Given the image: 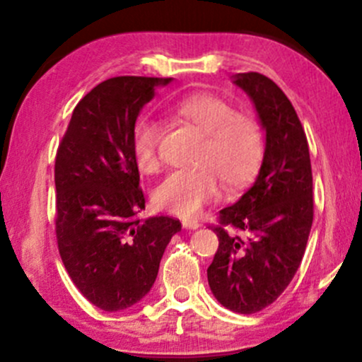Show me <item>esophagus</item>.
<instances>
[{
    "label": "esophagus",
    "instance_id": "34e87169",
    "mask_svg": "<svg viewBox=\"0 0 362 362\" xmlns=\"http://www.w3.org/2000/svg\"><path fill=\"white\" fill-rule=\"evenodd\" d=\"M182 226H184L185 230H197V228L201 226V223H199L197 219H184V221H182Z\"/></svg>",
    "mask_w": 362,
    "mask_h": 362
}]
</instances>
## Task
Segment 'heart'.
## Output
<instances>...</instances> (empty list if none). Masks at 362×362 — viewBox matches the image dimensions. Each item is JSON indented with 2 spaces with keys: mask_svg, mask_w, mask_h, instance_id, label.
Returning <instances> with one entry per match:
<instances>
[{
  "mask_svg": "<svg viewBox=\"0 0 362 362\" xmlns=\"http://www.w3.org/2000/svg\"><path fill=\"white\" fill-rule=\"evenodd\" d=\"M177 122L190 124L204 132L197 155L199 170L175 172L156 187L153 199L160 209L180 218H192L218 199L221 184L242 187L255 177L264 158V132L252 115L213 93H194L168 107ZM160 129L151 120H141L132 136V156L143 173L160 168Z\"/></svg>",
  "mask_w": 362,
  "mask_h": 362,
  "instance_id": "1",
  "label": "heart"
}]
</instances>
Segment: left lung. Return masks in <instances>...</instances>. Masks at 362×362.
<instances>
[{
	"label": "left lung",
	"mask_w": 362,
	"mask_h": 362,
	"mask_svg": "<svg viewBox=\"0 0 362 362\" xmlns=\"http://www.w3.org/2000/svg\"><path fill=\"white\" fill-rule=\"evenodd\" d=\"M233 83L255 107L265 149L253 185L219 211L207 281L224 308L250 315L276 301L300 267L313 223V177L306 134L284 91L260 73H238Z\"/></svg>",
	"instance_id": "1"
}]
</instances>
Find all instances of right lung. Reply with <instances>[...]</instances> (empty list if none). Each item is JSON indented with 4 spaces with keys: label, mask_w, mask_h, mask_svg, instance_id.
Wrapping results in <instances>:
<instances>
[{
    "label": "right lung",
    "mask_w": 362,
    "mask_h": 362,
    "mask_svg": "<svg viewBox=\"0 0 362 362\" xmlns=\"http://www.w3.org/2000/svg\"><path fill=\"white\" fill-rule=\"evenodd\" d=\"M173 78L117 76L74 107L56 155V235L62 264L83 296L105 311L131 308L155 284L160 260L182 230L144 209L132 156L138 115Z\"/></svg>",
    "instance_id": "obj_1"
}]
</instances>
